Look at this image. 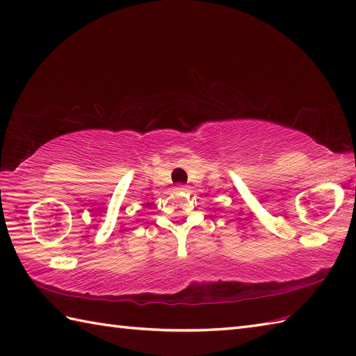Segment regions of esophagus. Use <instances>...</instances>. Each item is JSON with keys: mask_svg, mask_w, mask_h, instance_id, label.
Returning a JSON list of instances; mask_svg holds the SVG:
<instances>
[{"mask_svg": "<svg viewBox=\"0 0 356 356\" xmlns=\"http://www.w3.org/2000/svg\"><path fill=\"white\" fill-rule=\"evenodd\" d=\"M186 190V188L184 186V185H180V186H176V188H174V191H176V193H182V191H185Z\"/></svg>", "mask_w": 356, "mask_h": 356, "instance_id": "1", "label": "esophagus"}]
</instances>
